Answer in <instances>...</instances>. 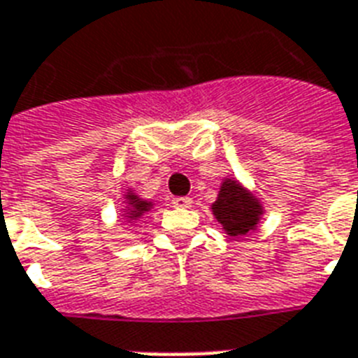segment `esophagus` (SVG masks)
Returning a JSON list of instances; mask_svg holds the SVG:
<instances>
[{
  "instance_id": "34e87169",
  "label": "esophagus",
  "mask_w": 358,
  "mask_h": 358,
  "mask_svg": "<svg viewBox=\"0 0 358 358\" xmlns=\"http://www.w3.org/2000/svg\"><path fill=\"white\" fill-rule=\"evenodd\" d=\"M171 203H173V207H179V208L192 207V199H190V197H173Z\"/></svg>"
}]
</instances>
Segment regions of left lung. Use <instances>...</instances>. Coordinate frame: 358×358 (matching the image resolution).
Here are the masks:
<instances>
[{
	"label": "left lung",
	"instance_id": "8db88e82",
	"mask_svg": "<svg viewBox=\"0 0 358 358\" xmlns=\"http://www.w3.org/2000/svg\"><path fill=\"white\" fill-rule=\"evenodd\" d=\"M214 218L222 224V229L233 238H242L255 231L264 214L262 203L253 192L233 177H225L220 187L218 197L213 203Z\"/></svg>",
	"mask_w": 358,
	"mask_h": 358
}]
</instances>
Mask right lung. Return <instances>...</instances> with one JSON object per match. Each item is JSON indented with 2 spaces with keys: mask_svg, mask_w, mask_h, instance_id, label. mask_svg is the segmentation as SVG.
<instances>
[{
  "mask_svg": "<svg viewBox=\"0 0 358 358\" xmlns=\"http://www.w3.org/2000/svg\"><path fill=\"white\" fill-rule=\"evenodd\" d=\"M124 208H122V216L127 224H136L145 213H150L155 203L150 201V199H144V197L136 196L133 188H127V192L124 194Z\"/></svg>",
  "mask_w": 358,
  "mask_h": 358,
  "instance_id": "right-lung-1",
  "label": "right lung"
}]
</instances>
